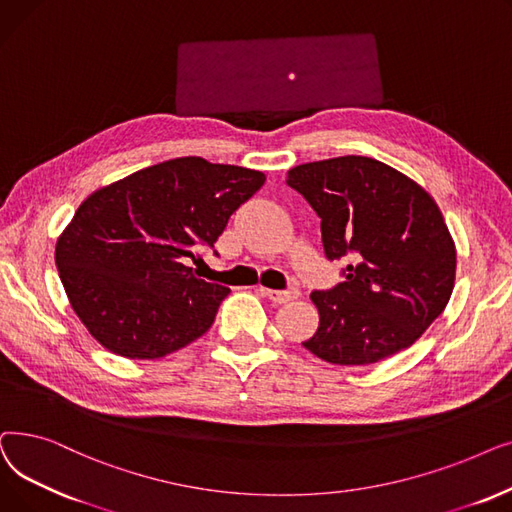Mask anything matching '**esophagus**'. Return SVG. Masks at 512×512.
I'll list each match as a JSON object with an SVG mask.
<instances>
[{"label": "esophagus", "instance_id": "obj_1", "mask_svg": "<svg viewBox=\"0 0 512 512\" xmlns=\"http://www.w3.org/2000/svg\"><path fill=\"white\" fill-rule=\"evenodd\" d=\"M258 291H260V294H262L264 298H269V300L275 302V304H285V302H291V300H298V296H300V291H298L296 287H291V289H287V291H275V289L260 287Z\"/></svg>", "mask_w": 512, "mask_h": 512}]
</instances>
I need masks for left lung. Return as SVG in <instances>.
<instances>
[{"instance_id":"1","label":"left lung","mask_w":512,"mask_h":512,"mask_svg":"<svg viewBox=\"0 0 512 512\" xmlns=\"http://www.w3.org/2000/svg\"><path fill=\"white\" fill-rule=\"evenodd\" d=\"M287 185L319 214L325 256H352L342 283L310 294L319 329L302 346L358 367L415 344L444 312L456 277V246L435 200L367 156L300 164Z\"/></svg>"}]
</instances>
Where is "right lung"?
<instances>
[{
  "label": "right lung",
  "mask_w": 512,
  "mask_h": 512,
  "mask_svg": "<svg viewBox=\"0 0 512 512\" xmlns=\"http://www.w3.org/2000/svg\"><path fill=\"white\" fill-rule=\"evenodd\" d=\"M264 181L260 170L185 156L93 191L58 237L56 266L95 342L154 360L202 337L229 287L196 277L183 258L212 248Z\"/></svg>",
  "instance_id": "right-lung-1"
}]
</instances>
